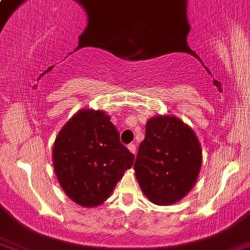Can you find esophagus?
Wrapping results in <instances>:
<instances>
[{"label":"esophagus","mask_w":250,"mask_h":250,"mask_svg":"<svg viewBox=\"0 0 250 250\" xmlns=\"http://www.w3.org/2000/svg\"><path fill=\"white\" fill-rule=\"evenodd\" d=\"M128 149L133 152V154L135 155L136 154V151H137V148H136V145H135V144H129L128 145Z\"/></svg>","instance_id":"esophagus-1"}]
</instances>
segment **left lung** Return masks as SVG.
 <instances>
[{"mask_svg": "<svg viewBox=\"0 0 250 250\" xmlns=\"http://www.w3.org/2000/svg\"><path fill=\"white\" fill-rule=\"evenodd\" d=\"M202 151L193 130L179 118L156 116L147 122L134 169L141 189L152 203L178 202L195 185Z\"/></svg>", "mask_w": 250, "mask_h": 250, "instance_id": "left-lung-1", "label": "left lung"}]
</instances>
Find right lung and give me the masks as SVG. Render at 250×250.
Segmentation results:
<instances>
[{
  "label": "right lung",
  "mask_w": 250,
  "mask_h": 250,
  "mask_svg": "<svg viewBox=\"0 0 250 250\" xmlns=\"http://www.w3.org/2000/svg\"><path fill=\"white\" fill-rule=\"evenodd\" d=\"M54 167L64 193L82 207L106 200L135 156L104 112L82 109L60 130L54 145Z\"/></svg>",
  "instance_id": "add662e5"
}]
</instances>
